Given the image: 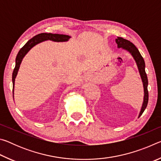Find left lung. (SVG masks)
Masks as SVG:
<instances>
[{
	"instance_id": "8db88e82",
	"label": "left lung",
	"mask_w": 161,
	"mask_h": 161,
	"mask_svg": "<svg viewBox=\"0 0 161 161\" xmlns=\"http://www.w3.org/2000/svg\"><path fill=\"white\" fill-rule=\"evenodd\" d=\"M116 42L119 48H122L123 50H125L129 52V53L131 54L132 57L134 59L136 64H137L138 72L141 76V80H142L143 86V91H144V97H143V102L142 103V107H141L139 115H138V118L142 115L143 111H145L146 108L147 107L148 102V77H147V75L145 71V62L143 57L141 56V53L137 49V47L130 42L129 40L126 39H124L123 37H118L117 39H116Z\"/></svg>"
}]
</instances>
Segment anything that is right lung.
I'll list each match as a JSON object with an SVG mask.
<instances>
[{
    "mask_svg": "<svg viewBox=\"0 0 161 161\" xmlns=\"http://www.w3.org/2000/svg\"><path fill=\"white\" fill-rule=\"evenodd\" d=\"M71 38V36L67 35H61V34H53V33H40L35 35L31 40L27 42L26 44L22 47L20 51L16 56L15 59V67L14 68L12 76V81H13V94L14 97V86H15V80L16 76L18 75L19 68H20V64L24 57L26 54L31 50V49L39 43L46 41V40H52L53 42H67Z\"/></svg>",
    "mask_w": 161,
    "mask_h": 161,
    "instance_id": "right-lung-1",
    "label": "right lung"
}]
</instances>
